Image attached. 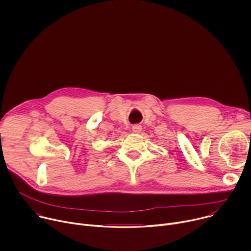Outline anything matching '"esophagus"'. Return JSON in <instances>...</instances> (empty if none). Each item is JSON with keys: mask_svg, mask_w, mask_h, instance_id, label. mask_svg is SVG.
I'll use <instances>...</instances> for the list:
<instances>
[{"mask_svg": "<svg viewBox=\"0 0 251 251\" xmlns=\"http://www.w3.org/2000/svg\"><path fill=\"white\" fill-rule=\"evenodd\" d=\"M141 130H142V126H141V125H139V124H135V125H133V126H132V132H133V133H135V134L140 133V132H141Z\"/></svg>", "mask_w": 251, "mask_h": 251, "instance_id": "34e87169", "label": "esophagus"}]
</instances>
